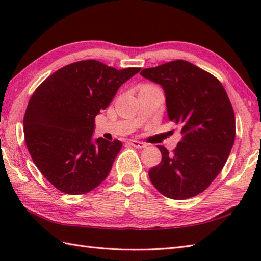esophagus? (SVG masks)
Returning a JSON list of instances; mask_svg holds the SVG:
<instances>
[{
	"instance_id": "obj_1",
	"label": "esophagus",
	"mask_w": 261,
	"mask_h": 261,
	"mask_svg": "<svg viewBox=\"0 0 261 261\" xmlns=\"http://www.w3.org/2000/svg\"><path fill=\"white\" fill-rule=\"evenodd\" d=\"M129 144L132 145V147L138 148V149H144L145 147H147V144H145V143L140 142V141H137V140H130Z\"/></svg>"
}]
</instances>
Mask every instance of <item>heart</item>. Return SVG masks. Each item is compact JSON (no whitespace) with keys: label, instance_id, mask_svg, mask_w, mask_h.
<instances>
[{"label":"heart","instance_id":"heart-1","mask_svg":"<svg viewBox=\"0 0 261 261\" xmlns=\"http://www.w3.org/2000/svg\"><path fill=\"white\" fill-rule=\"evenodd\" d=\"M142 88H154V87L151 86V84H144V86H142Z\"/></svg>","mask_w":261,"mask_h":261}]
</instances>
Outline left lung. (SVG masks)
<instances>
[{
    "instance_id": "left-lung-1",
    "label": "left lung",
    "mask_w": 261,
    "mask_h": 261,
    "mask_svg": "<svg viewBox=\"0 0 261 261\" xmlns=\"http://www.w3.org/2000/svg\"><path fill=\"white\" fill-rule=\"evenodd\" d=\"M165 90L167 111L182 139L171 153L156 145L161 162L149 178L161 195L185 200L204 191L222 170L234 142V112L216 76L185 60L143 69Z\"/></svg>"
}]
</instances>
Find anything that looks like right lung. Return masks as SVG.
<instances>
[{
	"label": "right lung",
	"mask_w": 261,
	"mask_h": 261,
	"mask_svg": "<svg viewBox=\"0 0 261 261\" xmlns=\"http://www.w3.org/2000/svg\"><path fill=\"white\" fill-rule=\"evenodd\" d=\"M140 70L83 60L59 69L36 88L24 114V138L35 166L58 190L84 195L108 177L122 143L103 138L93 142L94 119Z\"/></svg>",
	"instance_id": "obj_1"
}]
</instances>
